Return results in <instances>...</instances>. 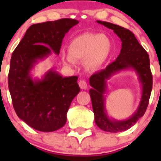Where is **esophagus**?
Wrapping results in <instances>:
<instances>
[{"instance_id":"34e87169","label":"esophagus","mask_w":161,"mask_h":161,"mask_svg":"<svg viewBox=\"0 0 161 161\" xmlns=\"http://www.w3.org/2000/svg\"><path fill=\"white\" fill-rule=\"evenodd\" d=\"M78 85H79L80 88H82V89H86V88H88L87 83H86V81L84 80H79V82H78Z\"/></svg>"}]
</instances>
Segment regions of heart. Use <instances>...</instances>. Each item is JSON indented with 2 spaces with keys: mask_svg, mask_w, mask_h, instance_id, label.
Masks as SVG:
<instances>
[{
  "mask_svg": "<svg viewBox=\"0 0 161 161\" xmlns=\"http://www.w3.org/2000/svg\"><path fill=\"white\" fill-rule=\"evenodd\" d=\"M68 52L69 55L62 56L63 63L73 65L74 60H86V67L88 69L97 70L109 58L112 52V42L104 34L85 32L71 41Z\"/></svg>",
  "mask_w": 161,
  "mask_h": 161,
  "instance_id": "obj_1",
  "label": "heart"
}]
</instances>
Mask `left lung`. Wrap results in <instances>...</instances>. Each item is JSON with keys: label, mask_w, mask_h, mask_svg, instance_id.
I'll list each match as a JSON object with an SVG mask.
<instances>
[{"label": "left lung", "mask_w": 161, "mask_h": 161, "mask_svg": "<svg viewBox=\"0 0 161 161\" xmlns=\"http://www.w3.org/2000/svg\"><path fill=\"white\" fill-rule=\"evenodd\" d=\"M108 28L112 29L122 42V48L116 60L106 67L105 69L97 72L89 78V90L94 119L101 130L111 133H118L129 130L139 119L145 114L152 90V74L150 71V58L135 36L134 33L125 27L107 21H97ZM133 69L138 75L142 84V93L140 104L136 111L127 120H117L110 119L105 108L104 93L107 90V81L114 74L120 70Z\"/></svg>", "instance_id": "left-lung-1"}]
</instances>
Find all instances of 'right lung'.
I'll list each match as a JSON object with an SVG mask.
<instances>
[{
  "instance_id": "right-lung-1",
  "label": "right lung",
  "mask_w": 161,
  "mask_h": 161,
  "mask_svg": "<svg viewBox=\"0 0 161 161\" xmlns=\"http://www.w3.org/2000/svg\"><path fill=\"white\" fill-rule=\"evenodd\" d=\"M78 21L63 18L31 25L11 55L8 87L14 109L34 130L53 132L63 127L67 113L80 88L77 76L64 77L48 70L41 79L31 71L53 53L58 55L65 34Z\"/></svg>"
}]
</instances>
